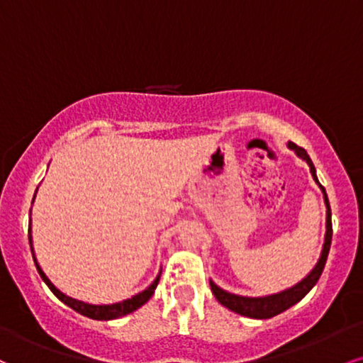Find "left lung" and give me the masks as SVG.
I'll return each mask as SVG.
<instances>
[{"label": "left lung", "mask_w": 363, "mask_h": 363, "mask_svg": "<svg viewBox=\"0 0 363 363\" xmlns=\"http://www.w3.org/2000/svg\"><path fill=\"white\" fill-rule=\"evenodd\" d=\"M289 148L298 154L301 159L306 160L309 165V170H311L313 179L318 182V186L321 187L323 194H325V204H326V235H325V243H323V250H321V257L318 260L316 267H314L309 276H306L301 281L299 284H296L294 287L291 289H286L279 294H272V296H265V298H245V296H237L231 294V292H226L218 287L215 282L209 281V286H211L213 294L215 298L220 301V304H223L225 308L231 309V311L242 314V316L247 318H255V320H267V318L276 316V314H281L286 309H289L291 306H294L296 303H299L304 296L308 294L309 291L313 289L314 284L318 282L320 279L323 269H325L326 259H328V252H330V245H331V235H333V226H331V209H330V203H328V196H326L325 187L320 184L316 177V169L309 159V155L306 154L303 147H298L296 143L289 142Z\"/></svg>", "instance_id": "8db88e82"}]
</instances>
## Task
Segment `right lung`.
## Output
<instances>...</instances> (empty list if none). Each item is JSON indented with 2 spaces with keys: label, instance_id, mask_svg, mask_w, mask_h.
<instances>
[{
  "label": "right lung",
  "instance_id": "right-lung-1",
  "mask_svg": "<svg viewBox=\"0 0 363 363\" xmlns=\"http://www.w3.org/2000/svg\"><path fill=\"white\" fill-rule=\"evenodd\" d=\"M28 240H30V248H32V235H30V233H28ZM32 250H33V248H32ZM33 262H35V267H37V270H38V274H40V277L43 279V282L49 286V289L54 292L57 298L62 301L64 304H67L69 308H72L74 311L81 313L82 316H87V318H91V320H99V321L116 320V318H121V316H125V314L133 313L135 309L143 306V304H145L147 301L152 298V294L155 292V287H157V284H159V279H160V276H157L155 281L150 284V287H147L145 291H142L140 294L133 296L132 299L121 301V303H116V304H104V306H98V304H87V303H82V301L72 299V298H69V296H65L64 292H60L59 289H57L54 284L49 281V277L43 274L40 265L37 264V259H35V255H33Z\"/></svg>",
  "mask_w": 363,
  "mask_h": 363
}]
</instances>
